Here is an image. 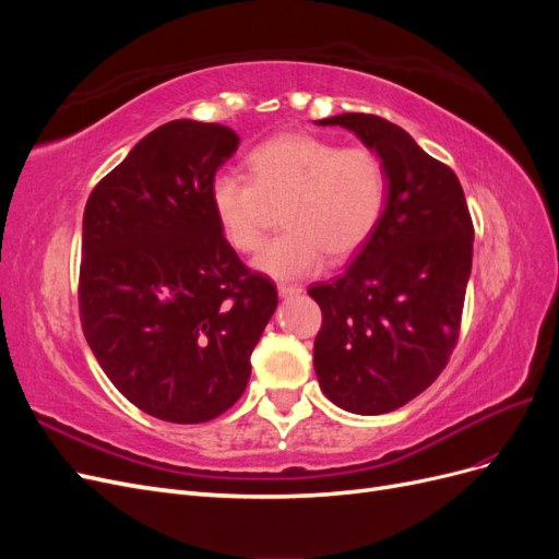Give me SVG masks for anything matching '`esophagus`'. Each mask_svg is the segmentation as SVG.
<instances>
[{
  "label": "esophagus",
  "mask_w": 559,
  "mask_h": 559,
  "mask_svg": "<svg viewBox=\"0 0 559 559\" xmlns=\"http://www.w3.org/2000/svg\"><path fill=\"white\" fill-rule=\"evenodd\" d=\"M277 292H280L282 298H294V296L302 294V286H298V284H280Z\"/></svg>",
  "instance_id": "34e87169"
}]
</instances>
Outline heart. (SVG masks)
I'll return each instance as SVG.
<instances>
[{
  "instance_id": "b5f03b06",
  "label": "heart",
  "mask_w": 559,
  "mask_h": 559,
  "mask_svg": "<svg viewBox=\"0 0 559 559\" xmlns=\"http://www.w3.org/2000/svg\"><path fill=\"white\" fill-rule=\"evenodd\" d=\"M249 177L218 175L210 200L224 238L242 253L265 242L273 207L286 230L270 242L257 265L263 273L306 277L331 259H347L378 230L389 177L368 146H341L306 132L270 138L247 158Z\"/></svg>"
}]
</instances>
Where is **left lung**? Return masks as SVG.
I'll use <instances>...</instances> for the list:
<instances>
[{"mask_svg":"<svg viewBox=\"0 0 559 559\" xmlns=\"http://www.w3.org/2000/svg\"><path fill=\"white\" fill-rule=\"evenodd\" d=\"M317 123L357 132L376 151L389 200L345 273L308 289L321 308L314 370L337 408L392 413L443 373L460 341L473 222L460 179L403 128L376 114Z\"/></svg>","mask_w":559,"mask_h":559,"instance_id":"obj_1","label":"left lung"}]
</instances>
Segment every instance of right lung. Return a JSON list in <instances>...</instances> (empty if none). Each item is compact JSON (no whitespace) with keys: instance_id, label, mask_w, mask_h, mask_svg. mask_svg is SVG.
Masks as SVG:
<instances>
[{"instance_id":"obj_1","label":"right lung","mask_w":559,"mask_h":559,"mask_svg":"<svg viewBox=\"0 0 559 559\" xmlns=\"http://www.w3.org/2000/svg\"><path fill=\"white\" fill-rule=\"evenodd\" d=\"M235 130L170 121L97 181L79 267L83 335L132 405L200 425L245 394L277 286L224 238L210 189Z\"/></svg>"}]
</instances>
